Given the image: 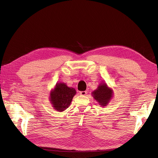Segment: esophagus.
<instances>
[{"label": "esophagus", "instance_id": "34e87169", "mask_svg": "<svg viewBox=\"0 0 158 158\" xmlns=\"http://www.w3.org/2000/svg\"><path fill=\"white\" fill-rule=\"evenodd\" d=\"M88 94V92L86 91H84V92H80V94L82 95H85Z\"/></svg>", "mask_w": 158, "mask_h": 158}]
</instances>
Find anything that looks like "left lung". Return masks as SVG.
<instances>
[{
  "label": "left lung",
  "instance_id": "1",
  "mask_svg": "<svg viewBox=\"0 0 158 158\" xmlns=\"http://www.w3.org/2000/svg\"><path fill=\"white\" fill-rule=\"evenodd\" d=\"M92 95L95 101L102 107L107 106L113 97V91L108 87L106 82L99 84L97 89L92 92Z\"/></svg>",
  "mask_w": 158,
  "mask_h": 158
}]
</instances>
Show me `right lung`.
<instances>
[{"mask_svg":"<svg viewBox=\"0 0 158 158\" xmlns=\"http://www.w3.org/2000/svg\"><path fill=\"white\" fill-rule=\"evenodd\" d=\"M76 93L74 88L67 86L64 82L56 83L50 92L49 101L54 109L59 112L64 111L70 106Z\"/></svg>","mask_w":158,"mask_h":158,"instance_id":"obj_1","label":"right lung"}]
</instances>
